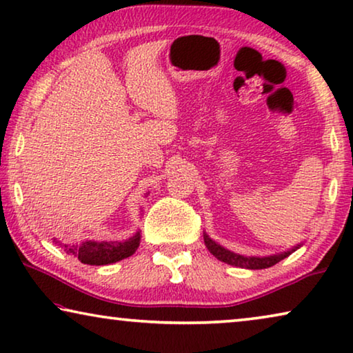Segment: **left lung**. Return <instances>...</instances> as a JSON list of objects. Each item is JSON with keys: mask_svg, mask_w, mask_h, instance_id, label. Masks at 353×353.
<instances>
[{"mask_svg": "<svg viewBox=\"0 0 353 353\" xmlns=\"http://www.w3.org/2000/svg\"><path fill=\"white\" fill-rule=\"evenodd\" d=\"M204 244H206L208 250L217 260L228 263V265L238 266V268H247V270H265V268H271L281 260L287 259L292 252L299 249V245H296V247H293L292 250L282 252V254H276V255H270V256H244V255L234 254V252L225 249V247H222L220 244L215 243V241L210 239L206 233H204Z\"/></svg>", "mask_w": 353, "mask_h": 353, "instance_id": "8db88e82", "label": "left lung"}]
</instances>
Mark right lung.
<instances>
[{"label": "right lung", "instance_id": "obj_1", "mask_svg": "<svg viewBox=\"0 0 353 353\" xmlns=\"http://www.w3.org/2000/svg\"><path fill=\"white\" fill-rule=\"evenodd\" d=\"M55 244L61 245V249L66 254L77 256L83 265L103 266L110 263L120 261L131 256L139 247L141 233L138 231L134 236L125 241H83V243H60L55 241Z\"/></svg>", "mask_w": 353, "mask_h": 353}]
</instances>
